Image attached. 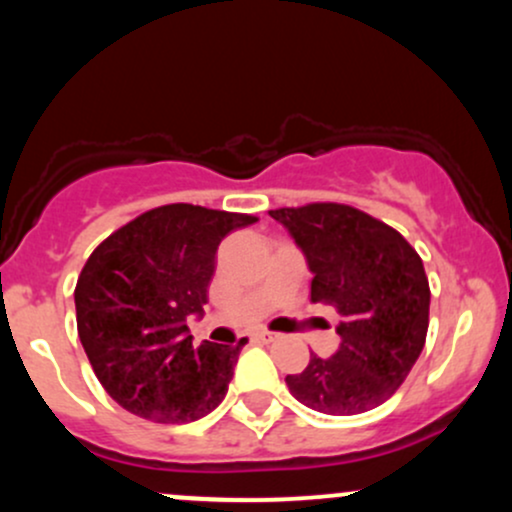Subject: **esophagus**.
<instances>
[{"mask_svg":"<svg viewBox=\"0 0 512 512\" xmlns=\"http://www.w3.org/2000/svg\"><path fill=\"white\" fill-rule=\"evenodd\" d=\"M252 337H255L257 342H262V344H272V342H276V339H279V334L269 332V330H260V332L252 334Z\"/></svg>","mask_w":512,"mask_h":512,"instance_id":"1","label":"esophagus"}]
</instances>
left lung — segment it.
<instances>
[{
  "mask_svg": "<svg viewBox=\"0 0 512 512\" xmlns=\"http://www.w3.org/2000/svg\"><path fill=\"white\" fill-rule=\"evenodd\" d=\"M303 250L310 301L339 313L342 344L286 375L291 395L330 416H354L395 395L426 344L431 289L424 262L395 228L346 204L269 211Z\"/></svg>",
  "mask_w": 512,
  "mask_h": 512,
  "instance_id": "1",
  "label": "left lung"
}]
</instances>
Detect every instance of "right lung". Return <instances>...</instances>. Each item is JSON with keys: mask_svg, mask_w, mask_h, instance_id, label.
Segmentation results:
<instances>
[{"mask_svg": "<svg viewBox=\"0 0 512 512\" xmlns=\"http://www.w3.org/2000/svg\"><path fill=\"white\" fill-rule=\"evenodd\" d=\"M255 216L166 204L117 228L91 252L74 289L76 330L93 373L122 409L190 424L226 397L240 349L192 346L219 243Z\"/></svg>", "mask_w": 512, "mask_h": 512, "instance_id": "1", "label": "right lung"}]
</instances>
